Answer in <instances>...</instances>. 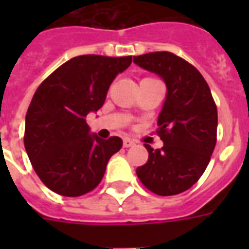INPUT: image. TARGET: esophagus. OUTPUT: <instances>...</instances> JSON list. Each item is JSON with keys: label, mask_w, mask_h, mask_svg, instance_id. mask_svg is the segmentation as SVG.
Returning a JSON list of instances; mask_svg holds the SVG:
<instances>
[{"label": "esophagus", "mask_w": 249, "mask_h": 249, "mask_svg": "<svg viewBox=\"0 0 249 249\" xmlns=\"http://www.w3.org/2000/svg\"><path fill=\"white\" fill-rule=\"evenodd\" d=\"M135 145V141L130 139H124V148H129V146Z\"/></svg>", "instance_id": "obj_1"}]
</instances>
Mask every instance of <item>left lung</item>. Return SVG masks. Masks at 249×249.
Returning <instances> with one entry per match:
<instances>
[{
  "label": "left lung",
  "mask_w": 249,
  "mask_h": 249,
  "mask_svg": "<svg viewBox=\"0 0 249 249\" xmlns=\"http://www.w3.org/2000/svg\"><path fill=\"white\" fill-rule=\"evenodd\" d=\"M133 62L153 71L167 84V98L157 120L160 149L145 144L148 161L136 169L151 192L173 196L201 178L216 145L217 108L201 73L171 52L133 57Z\"/></svg>",
  "instance_id": "obj_1"
}]
</instances>
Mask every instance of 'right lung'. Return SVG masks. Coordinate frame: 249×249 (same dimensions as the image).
Returning a JSON list of instances; mask_svg holds the SVG:
<instances>
[{
  "instance_id": "right-lung-1",
  "label": "right lung",
  "mask_w": 249,
  "mask_h": 249,
  "mask_svg": "<svg viewBox=\"0 0 249 249\" xmlns=\"http://www.w3.org/2000/svg\"><path fill=\"white\" fill-rule=\"evenodd\" d=\"M132 56L71 58L37 88L25 120L24 144L37 176L53 192L78 197L103 180L123 140L89 133L87 116L104 105L114 77Z\"/></svg>"
}]
</instances>
